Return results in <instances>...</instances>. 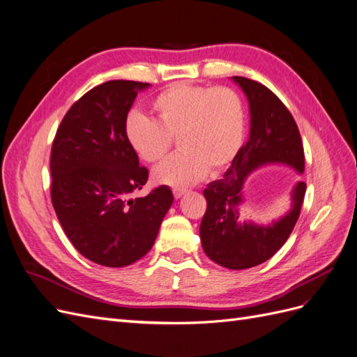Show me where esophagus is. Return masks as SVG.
Listing matches in <instances>:
<instances>
[{
	"mask_svg": "<svg viewBox=\"0 0 357 357\" xmlns=\"http://www.w3.org/2000/svg\"><path fill=\"white\" fill-rule=\"evenodd\" d=\"M172 193H174V198H181L183 195H185V193H186V190H183V189H174V190H172Z\"/></svg>",
	"mask_w": 357,
	"mask_h": 357,
	"instance_id": "1",
	"label": "esophagus"
}]
</instances>
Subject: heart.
Masks as SVG:
<instances>
[{"label": "heart", "mask_w": 357, "mask_h": 357, "mask_svg": "<svg viewBox=\"0 0 357 357\" xmlns=\"http://www.w3.org/2000/svg\"><path fill=\"white\" fill-rule=\"evenodd\" d=\"M155 121L129 112L123 135L129 149L153 164L165 156L176 137L180 152L153 169L159 185L186 188L205 172L218 174L238 153L244 137L245 113L240 95L229 88L174 83L150 101Z\"/></svg>", "instance_id": "b5f03b06"}]
</instances>
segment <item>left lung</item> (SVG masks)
<instances>
[{
	"mask_svg": "<svg viewBox=\"0 0 357 357\" xmlns=\"http://www.w3.org/2000/svg\"><path fill=\"white\" fill-rule=\"evenodd\" d=\"M232 80L245 93L250 109V134L223 178L204 189L207 199L199 236L205 255L228 269H247L273 257L295 228L307 185L296 181L290 192V208L268 225L244 220L243 188L253 171L265 165H286L304 172V147L295 119L266 86L238 77Z\"/></svg>",
	"mask_w": 357,
	"mask_h": 357,
	"instance_id": "1",
	"label": "left lung"
}]
</instances>
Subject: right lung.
<instances>
[{
  "mask_svg": "<svg viewBox=\"0 0 357 357\" xmlns=\"http://www.w3.org/2000/svg\"><path fill=\"white\" fill-rule=\"evenodd\" d=\"M149 83L110 80L63 116L50 153V197L68 240L89 261L131 265L153 247L174 197L159 186L131 198L149 178L123 135L125 116Z\"/></svg>",
  "mask_w": 357,
  "mask_h": 357,
  "instance_id": "add662e5",
  "label": "right lung"
}]
</instances>
